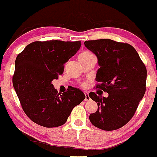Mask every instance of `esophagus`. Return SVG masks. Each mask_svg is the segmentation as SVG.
<instances>
[{
	"instance_id": "obj_1",
	"label": "esophagus",
	"mask_w": 157,
	"mask_h": 157,
	"mask_svg": "<svg viewBox=\"0 0 157 157\" xmlns=\"http://www.w3.org/2000/svg\"><path fill=\"white\" fill-rule=\"evenodd\" d=\"M84 95H85V98H84V101H89L90 100V98L88 93L87 92H84Z\"/></svg>"
}]
</instances>
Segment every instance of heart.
Wrapping results in <instances>:
<instances>
[{"label": "heart", "instance_id": "obj_1", "mask_svg": "<svg viewBox=\"0 0 157 157\" xmlns=\"http://www.w3.org/2000/svg\"><path fill=\"white\" fill-rule=\"evenodd\" d=\"M92 56H93L90 52H89V51H83V52H82L78 55V60L79 61H82V60L87 59L88 58L92 57Z\"/></svg>", "mask_w": 157, "mask_h": 157}]
</instances>
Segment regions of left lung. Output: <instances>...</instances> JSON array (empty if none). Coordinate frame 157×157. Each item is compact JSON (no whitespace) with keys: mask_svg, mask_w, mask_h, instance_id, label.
<instances>
[{"mask_svg":"<svg viewBox=\"0 0 157 157\" xmlns=\"http://www.w3.org/2000/svg\"><path fill=\"white\" fill-rule=\"evenodd\" d=\"M84 46L98 59L96 87L108 93L107 98L89 93L98 105L90 121L104 131L119 129L132 119L145 95L147 70L129 44L98 39L86 40Z\"/></svg>","mask_w":157,"mask_h":157,"instance_id":"8db88e82","label":"left lung"}]
</instances>
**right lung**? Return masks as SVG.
Instances as JSON below:
<instances>
[{
    "label": "right lung",
    "instance_id": "add662e5",
    "mask_svg": "<svg viewBox=\"0 0 157 157\" xmlns=\"http://www.w3.org/2000/svg\"><path fill=\"white\" fill-rule=\"evenodd\" d=\"M81 45V40L35 41L17 55L12 84L24 113L36 124L46 128L62 125L85 98L81 90L72 87L58 93L52 84Z\"/></svg>",
    "mask_w": 157,
    "mask_h": 157
}]
</instances>
